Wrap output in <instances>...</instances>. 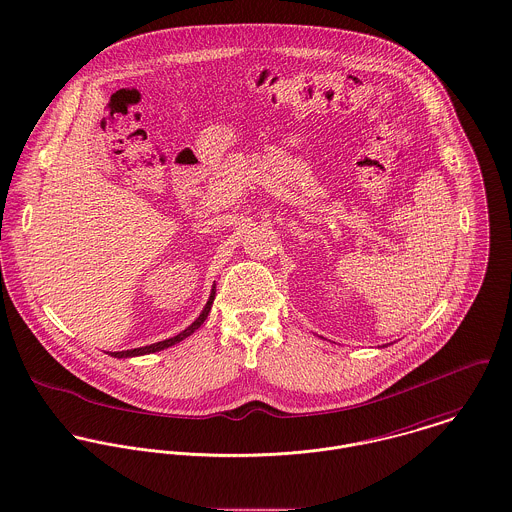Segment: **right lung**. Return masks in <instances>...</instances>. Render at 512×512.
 Returning a JSON list of instances; mask_svg holds the SVG:
<instances>
[{
	"mask_svg": "<svg viewBox=\"0 0 512 512\" xmlns=\"http://www.w3.org/2000/svg\"><path fill=\"white\" fill-rule=\"evenodd\" d=\"M213 301H215V290L211 292L209 295V301H207V305H205V309L201 311V315L185 329V331H181L179 335H175V337H171V339H165V341H159V343H153V345H147V347H138V349H130V351H116V353H110L112 357H116V359H128V357H140V355H149V353H157V351H163V349H167V347H173V345H177V343H181L183 339H187L189 335H193L203 323H205V319H207V315H209V311H211V305H213Z\"/></svg>",
	"mask_w": 512,
	"mask_h": 512,
	"instance_id": "add662e5",
	"label": "right lung"
}]
</instances>
